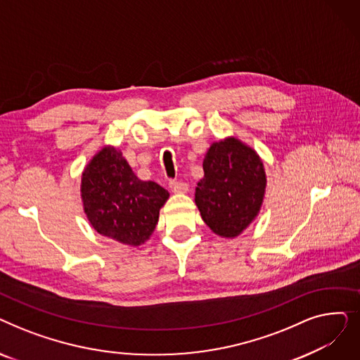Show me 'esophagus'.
I'll list each match as a JSON object with an SVG mask.
<instances>
[{"mask_svg": "<svg viewBox=\"0 0 360 360\" xmlns=\"http://www.w3.org/2000/svg\"><path fill=\"white\" fill-rule=\"evenodd\" d=\"M169 188L170 191L175 194H185L188 191V185L185 182H178V181H170Z\"/></svg>", "mask_w": 360, "mask_h": 360, "instance_id": "obj_1", "label": "esophagus"}]
</instances>
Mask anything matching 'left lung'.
Returning a JSON list of instances; mask_svg holds the SVG:
<instances>
[{"instance_id":"obj_1","label":"left lung","mask_w":360,"mask_h":360,"mask_svg":"<svg viewBox=\"0 0 360 360\" xmlns=\"http://www.w3.org/2000/svg\"><path fill=\"white\" fill-rule=\"evenodd\" d=\"M204 176L195 204L204 223L221 238L235 239L257 219L267 175L257 151L236 137L213 143L202 160Z\"/></svg>"}]
</instances>
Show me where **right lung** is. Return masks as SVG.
Here are the masks:
<instances>
[{
    "label": "right lung",
    "mask_w": 360,
    "mask_h": 360,
    "mask_svg": "<svg viewBox=\"0 0 360 360\" xmlns=\"http://www.w3.org/2000/svg\"><path fill=\"white\" fill-rule=\"evenodd\" d=\"M80 195L91 228L129 247L150 239L169 198L159 184L139 179L113 146L102 147L84 166Z\"/></svg>",
    "instance_id": "obj_1"
}]
</instances>
